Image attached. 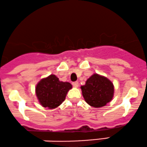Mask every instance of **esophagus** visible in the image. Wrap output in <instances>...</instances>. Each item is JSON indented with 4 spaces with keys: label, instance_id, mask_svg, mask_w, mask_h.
Segmentation results:
<instances>
[{
    "label": "esophagus",
    "instance_id": "obj_1",
    "mask_svg": "<svg viewBox=\"0 0 147 147\" xmlns=\"http://www.w3.org/2000/svg\"><path fill=\"white\" fill-rule=\"evenodd\" d=\"M72 85L75 87H78L79 86V82H72Z\"/></svg>",
    "mask_w": 147,
    "mask_h": 147
}]
</instances>
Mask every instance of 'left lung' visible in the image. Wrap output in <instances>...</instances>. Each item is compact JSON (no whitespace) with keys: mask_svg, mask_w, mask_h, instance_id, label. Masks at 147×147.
Instances as JSON below:
<instances>
[{"mask_svg":"<svg viewBox=\"0 0 147 147\" xmlns=\"http://www.w3.org/2000/svg\"><path fill=\"white\" fill-rule=\"evenodd\" d=\"M85 101L94 107H101L110 102L114 95V86L108 79L97 74L87 80L81 87Z\"/></svg>","mask_w":147,"mask_h":147,"instance_id":"left-lung-1","label":"left lung"}]
</instances>
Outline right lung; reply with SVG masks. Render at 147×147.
I'll use <instances>...</instances> for the list:
<instances>
[{
  "mask_svg": "<svg viewBox=\"0 0 147 147\" xmlns=\"http://www.w3.org/2000/svg\"><path fill=\"white\" fill-rule=\"evenodd\" d=\"M70 88H72L70 83L60 82L57 77L51 75L38 84L35 91L43 107L54 109L63 102Z\"/></svg>",
  "mask_w": 147,
  "mask_h": 147,
  "instance_id": "right-lung-1",
  "label": "right lung"
}]
</instances>
